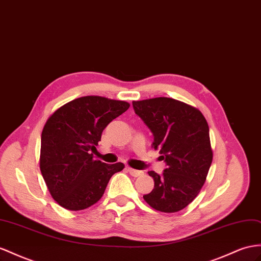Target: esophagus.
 Returning a JSON list of instances; mask_svg holds the SVG:
<instances>
[{
    "mask_svg": "<svg viewBox=\"0 0 261 261\" xmlns=\"http://www.w3.org/2000/svg\"><path fill=\"white\" fill-rule=\"evenodd\" d=\"M128 172L130 173L132 176H135V177L141 176L143 174L142 171H138V170H135V169H132V168H128Z\"/></svg>",
    "mask_w": 261,
    "mask_h": 261,
    "instance_id": "esophagus-1",
    "label": "esophagus"
}]
</instances>
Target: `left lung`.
Returning <instances> with one entry per match:
<instances>
[{
	"instance_id": "obj_1",
	"label": "left lung",
	"mask_w": 261,
	"mask_h": 261,
	"mask_svg": "<svg viewBox=\"0 0 261 261\" xmlns=\"http://www.w3.org/2000/svg\"><path fill=\"white\" fill-rule=\"evenodd\" d=\"M132 105L153 133V148L166 163L162 175L149 172L154 189L143 198L160 212L182 211L198 195L213 161L206 119L194 107L172 98L158 97Z\"/></svg>"
}]
</instances>
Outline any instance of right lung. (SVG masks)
Listing matches in <instances>:
<instances>
[{
	"instance_id": "right-lung-1",
	"label": "right lung",
	"mask_w": 261,
	"mask_h": 261,
	"mask_svg": "<svg viewBox=\"0 0 261 261\" xmlns=\"http://www.w3.org/2000/svg\"><path fill=\"white\" fill-rule=\"evenodd\" d=\"M130 103L86 96L65 103L47 119L42 132L41 168L51 197L69 211H82L102 197L111 176L124 164L93 159L101 133Z\"/></svg>"
}]
</instances>
